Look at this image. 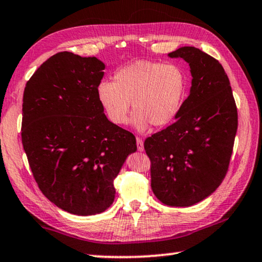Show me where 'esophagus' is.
<instances>
[{
	"label": "esophagus",
	"mask_w": 262,
	"mask_h": 262,
	"mask_svg": "<svg viewBox=\"0 0 262 262\" xmlns=\"http://www.w3.org/2000/svg\"><path fill=\"white\" fill-rule=\"evenodd\" d=\"M136 146H138V150H139V151H143V150H144V147H143V141H142V139L136 138Z\"/></svg>",
	"instance_id": "1"
}]
</instances>
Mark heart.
Returning a JSON list of instances; mask_svg holds the SVG:
<instances>
[{"mask_svg": "<svg viewBox=\"0 0 262 262\" xmlns=\"http://www.w3.org/2000/svg\"><path fill=\"white\" fill-rule=\"evenodd\" d=\"M97 94L107 118L119 126L127 122L132 102L133 126L143 132L176 119L188 94V77L176 64L139 60L119 69L113 82L101 81Z\"/></svg>", "mask_w": 262, "mask_h": 262, "instance_id": "heart-1", "label": "heart"}]
</instances>
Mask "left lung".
Instances as JSON below:
<instances>
[{
    "label": "left lung",
    "instance_id": "left-lung-1",
    "mask_svg": "<svg viewBox=\"0 0 262 262\" xmlns=\"http://www.w3.org/2000/svg\"><path fill=\"white\" fill-rule=\"evenodd\" d=\"M190 66L191 87L175 122L144 141L151 161V189L173 207L197 204L225 177L233 149L238 113L225 70L193 47L170 52Z\"/></svg>",
    "mask_w": 262,
    "mask_h": 262
}]
</instances>
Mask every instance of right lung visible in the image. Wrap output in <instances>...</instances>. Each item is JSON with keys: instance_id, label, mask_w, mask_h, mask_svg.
<instances>
[{"instance_id": "obj_1", "label": "right lung", "mask_w": 262, "mask_h": 262, "mask_svg": "<svg viewBox=\"0 0 262 262\" xmlns=\"http://www.w3.org/2000/svg\"><path fill=\"white\" fill-rule=\"evenodd\" d=\"M105 64L59 52L27 82L22 142L31 171L50 202L66 212L93 215L115 198L114 180L135 136L111 122L97 94Z\"/></svg>"}]
</instances>
